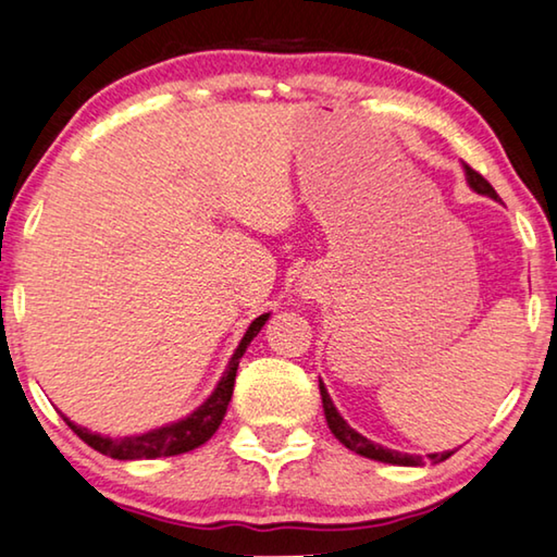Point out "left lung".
Returning <instances> with one entry per match:
<instances>
[{
    "label": "left lung",
    "mask_w": 557,
    "mask_h": 557,
    "mask_svg": "<svg viewBox=\"0 0 557 557\" xmlns=\"http://www.w3.org/2000/svg\"><path fill=\"white\" fill-rule=\"evenodd\" d=\"M466 169V178L470 184V189L483 194V196H491V199H498V194H495V189L491 184L485 182V178L478 174L475 169H470L468 164H463ZM319 388H321V400H323V413H326V423L331 428V433L336 435V438L344 443V446L348 450L358 453V456L363 458H371V460H381V463H391V466H423V458L421 456H408V453H398V450H391V448H383L379 446V443L368 441L363 438L361 433L354 431L344 418H341V413L336 410V406H333V400L329 396V391L323 383L319 381ZM453 456V450L448 453H433V456H428L433 460V463H441V460H446Z\"/></svg>",
    "instance_id": "8db88e82"
}]
</instances>
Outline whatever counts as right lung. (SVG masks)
<instances>
[{
	"instance_id": "add662e5",
	"label": "right lung",
	"mask_w": 557,
	"mask_h": 557,
	"mask_svg": "<svg viewBox=\"0 0 557 557\" xmlns=\"http://www.w3.org/2000/svg\"><path fill=\"white\" fill-rule=\"evenodd\" d=\"M267 319H269V313H263L251 323L249 331L244 333L242 344H238L234 356H231V361L226 366L224 375H221L219 386L213 388L211 396L203 400V404L196 408L191 416H186L184 421L157 428V431H149L141 435L109 438V435L91 433V431H87V428L72 423L66 416H62V418L66 421V425H70L72 431L79 435L84 443H87V446H91L99 453H104V456H109V458H116V460H141V458L151 460V458H161V456H178V453H189L194 448H199L211 438L213 433H216V428L221 425V421H224L231 393H234L238 361H242L246 348H249L253 336L261 331Z\"/></svg>"
}]
</instances>
